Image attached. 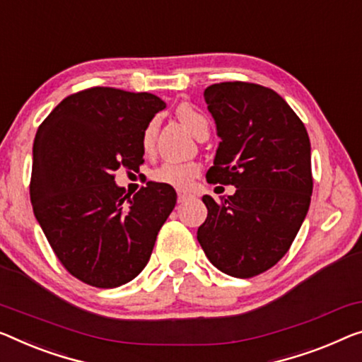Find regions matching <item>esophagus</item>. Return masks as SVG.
Here are the masks:
<instances>
[{"instance_id": "1", "label": "esophagus", "mask_w": 362, "mask_h": 362, "mask_svg": "<svg viewBox=\"0 0 362 362\" xmlns=\"http://www.w3.org/2000/svg\"><path fill=\"white\" fill-rule=\"evenodd\" d=\"M193 197H195V195H193V193H190V192L177 190V202H179V203H185L187 199H190Z\"/></svg>"}]
</instances>
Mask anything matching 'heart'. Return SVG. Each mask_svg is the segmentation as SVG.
I'll return each mask as SVG.
<instances>
[{
  "label": "heart",
  "instance_id": "obj_1",
  "mask_svg": "<svg viewBox=\"0 0 362 362\" xmlns=\"http://www.w3.org/2000/svg\"><path fill=\"white\" fill-rule=\"evenodd\" d=\"M177 117L190 132L198 136L203 129H208V118L193 109L190 105H180L177 110ZM156 134V122H151L143 133V148L151 149L154 143ZM202 174V165L198 163H180V160H167V163L160 164L158 169L153 172V179L159 183H165V185L175 187V188H188L193 183V180Z\"/></svg>",
  "mask_w": 362,
  "mask_h": 362
}]
</instances>
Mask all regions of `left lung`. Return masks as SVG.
<instances>
[{
    "label": "left lung",
    "instance_id": "8db88e82",
    "mask_svg": "<svg viewBox=\"0 0 362 362\" xmlns=\"http://www.w3.org/2000/svg\"><path fill=\"white\" fill-rule=\"evenodd\" d=\"M204 102L221 138L209 183L234 185L216 203L197 239L208 260L234 278H252L281 260L298 235L312 195L310 141L281 95L252 83H219Z\"/></svg>",
    "mask_w": 362,
    "mask_h": 362
}]
</instances>
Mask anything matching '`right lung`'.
I'll use <instances>...</instances> for the list:
<instances>
[{
    "mask_svg": "<svg viewBox=\"0 0 362 362\" xmlns=\"http://www.w3.org/2000/svg\"><path fill=\"white\" fill-rule=\"evenodd\" d=\"M164 109L154 94L90 88L63 99L37 129L35 219L62 265L86 284L118 288L136 278L175 206L170 185L148 182L129 197L113 177L144 163L143 133Z\"/></svg>",
    "mask_w": 362,
    "mask_h": 362,
    "instance_id": "right-lung-1",
    "label": "right lung"
}]
</instances>
